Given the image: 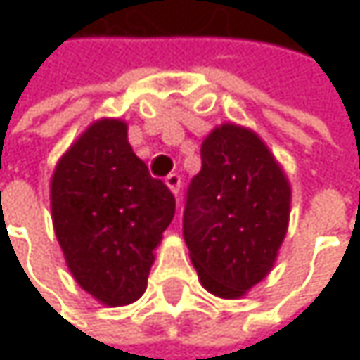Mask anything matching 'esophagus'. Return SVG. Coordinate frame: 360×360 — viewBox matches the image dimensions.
Returning <instances> with one entry per match:
<instances>
[{"instance_id": "obj_1", "label": "esophagus", "mask_w": 360, "mask_h": 360, "mask_svg": "<svg viewBox=\"0 0 360 360\" xmlns=\"http://www.w3.org/2000/svg\"><path fill=\"white\" fill-rule=\"evenodd\" d=\"M167 185H169V189L175 193V195H179V189H181V175L177 173H171L169 177H167Z\"/></svg>"}]
</instances>
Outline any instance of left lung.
Returning <instances> with one entry per match:
<instances>
[{"label":"left lung","instance_id":"1","mask_svg":"<svg viewBox=\"0 0 360 360\" xmlns=\"http://www.w3.org/2000/svg\"><path fill=\"white\" fill-rule=\"evenodd\" d=\"M185 195L183 238L200 283L236 300L269 275L288 233L292 189L264 141L233 122L202 143Z\"/></svg>","mask_w":360,"mask_h":360}]
</instances>
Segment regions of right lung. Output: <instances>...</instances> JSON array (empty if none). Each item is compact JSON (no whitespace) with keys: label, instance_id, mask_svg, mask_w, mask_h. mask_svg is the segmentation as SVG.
I'll return each mask as SVG.
<instances>
[{"label":"right lung","instance_id":"right-lung-1","mask_svg":"<svg viewBox=\"0 0 360 360\" xmlns=\"http://www.w3.org/2000/svg\"><path fill=\"white\" fill-rule=\"evenodd\" d=\"M51 221L75 281L106 307L141 298L175 195L150 177L120 118L96 120L58 160Z\"/></svg>","mask_w":360,"mask_h":360}]
</instances>
